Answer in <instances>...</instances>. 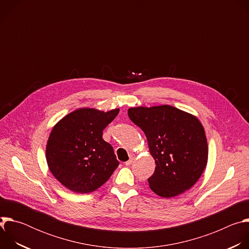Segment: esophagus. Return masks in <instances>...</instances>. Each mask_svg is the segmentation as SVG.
I'll use <instances>...</instances> for the list:
<instances>
[{
    "mask_svg": "<svg viewBox=\"0 0 249 249\" xmlns=\"http://www.w3.org/2000/svg\"><path fill=\"white\" fill-rule=\"evenodd\" d=\"M135 159H136V155H135V154H131V155H130V160H129L128 161H126L125 164H126L127 166H130V165L134 162Z\"/></svg>",
    "mask_w": 249,
    "mask_h": 249,
    "instance_id": "34e87169",
    "label": "esophagus"
}]
</instances>
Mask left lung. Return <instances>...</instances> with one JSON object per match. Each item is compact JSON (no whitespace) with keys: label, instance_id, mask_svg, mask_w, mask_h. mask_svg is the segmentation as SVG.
<instances>
[{"label":"left lung","instance_id":"1","mask_svg":"<svg viewBox=\"0 0 249 249\" xmlns=\"http://www.w3.org/2000/svg\"><path fill=\"white\" fill-rule=\"evenodd\" d=\"M128 116L145 133L156 160L150 188L162 198L190 189L208 162L207 138L199 119L171 105L131 107Z\"/></svg>","mask_w":249,"mask_h":249}]
</instances>
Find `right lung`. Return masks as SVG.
<instances>
[{"label": "right lung", "instance_id": "1", "mask_svg": "<svg viewBox=\"0 0 249 249\" xmlns=\"http://www.w3.org/2000/svg\"><path fill=\"white\" fill-rule=\"evenodd\" d=\"M118 113L119 108L106 112L79 108L53 127L46 160L51 173L66 188L89 193L109 179L119 161L111 145L102 139V131Z\"/></svg>", "mask_w": 249, "mask_h": 249}]
</instances>
